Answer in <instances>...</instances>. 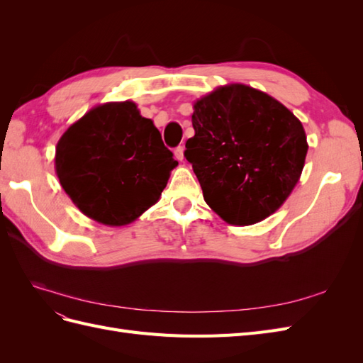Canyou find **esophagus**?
Instances as JSON below:
<instances>
[{"instance_id":"esophagus-1","label":"esophagus","mask_w":363,"mask_h":363,"mask_svg":"<svg viewBox=\"0 0 363 363\" xmlns=\"http://www.w3.org/2000/svg\"><path fill=\"white\" fill-rule=\"evenodd\" d=\"M174 155H175V157H177V160H183L184 159V147L183 145H179L177 148L174 150Z\"/></svg>"}]
</instances>
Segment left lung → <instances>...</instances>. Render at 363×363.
<instances>
[{
    "instance_id": "obj_1",
    "label": "left lung",
    "mask_w": 363,
    "mask_h": 363,
    "mask_svg": "<svg viewBox=\"0 0 363 363\" xmlns=\"http://www.w3.org/2000/svg\"><path fill=\"white\" fill-rule=\"evenodd\" d=\"M188 160L206 203L233 225L256 224L286 201L304 167V128L289 108L245 84L194 104Z\"/></svg>"
}]
</instances>
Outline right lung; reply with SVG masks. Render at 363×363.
Masks as SVG:
<instances>
[{
  "label": "right lung",
  "mask_w": 363,
  "mask_h": 363,
  "mask_svg": "<svg viewBox=\"0 0 363 363\" xmlns=\"http://www.w3.org/2000/svg\"><path fill=\"white\" fill-rule=\"evenodd\" d=\"M172 156L133 101L106 103L65 131L56 147V172L86 216L119 227L157 203L179 164Z\"/></svg>",
  "instance_id": "add662e5"
}]
</instances>
